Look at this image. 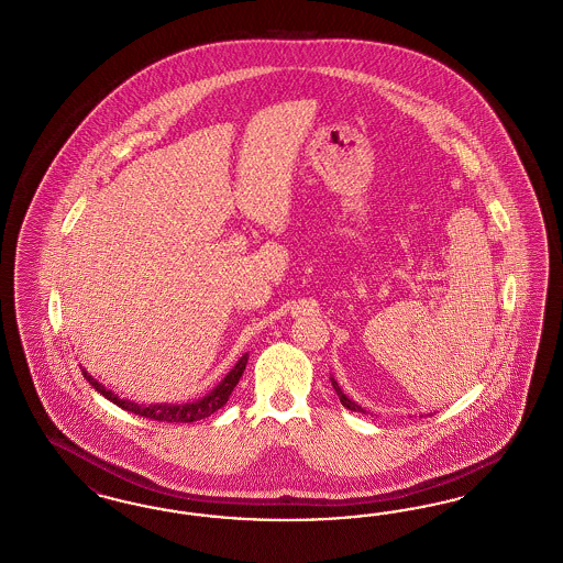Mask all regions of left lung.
<instances>
[{
    "label": "left lung",
    "mask_w": 563,
    "mask_h": 563,
    "mask_svg": "<svg viewBox=\"0 0 563 563\" xmlns=\"http://www.w3.org/2000/svg\"><path fill=\"white\" fill-rule=\"evenodd\" d=\"M333 382V387H335V391H338L339 400H341V405L345 406V408H350V410H354V412H366L362 406L356 405L354 400H350L343 391H341V387H339L338 382L335 379H331Z\"/></svg>",
    "instance_id": "1"
}]
</instances>
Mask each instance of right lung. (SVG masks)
Masks as SVG:
<instances>
[{
    "instance_id": "1",
    "label": "right lung",
    "mask_w": 563,
    "mask_h": 563,
    "mask_svg": "<svg viewBox=\"0 0 563 563\" xmlns=\"http://www.w3.org/2000/svg\"><path fill=\"white\" fill-rule=\"evenodd\" d=\"M247 366V354L236 362V366L228 373L224 377V382L220 383L211 394H207L205 398H201L199 402H190V405H151L142 406L135 405V402H128V400H121L117 394L109 391L104 385L91 379V375H88L84 371V377L90 382L91 387L96 391H100L104 398H109L113 405L121 406L123 410L137 415V417H144V419H151V421H161V423H192V421H199L205 417H211L218 408L228 402L232 389L236 387V383L241 379L243 371Z\"/></svg>"
}]
</instances>
